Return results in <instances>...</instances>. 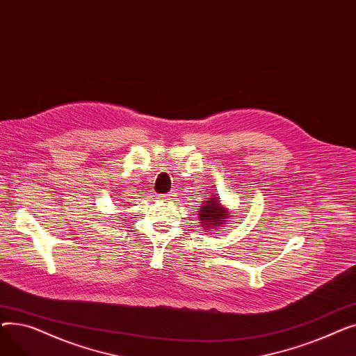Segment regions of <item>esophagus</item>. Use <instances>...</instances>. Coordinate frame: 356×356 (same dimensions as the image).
Instances as JSON below:
<instances>
[{"label":"esophagus","instance_id":"esophagus-1","mask_svg":"<svg viewBox=\"0 0 356 356\" xmlns=\"http://www.w3.org/2000/svg\"><path fill=\"white\" fill-rule=\"evenodd\" d=\"M170 196H172V195H160L157 199H160V200H168V199H170Z\"/></svg>","mask_w":356,"mask_h":356}]
</instances>
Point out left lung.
Returning a JSON list of instances; mask_svg holds the SVG:
<instances>
[{
  "label": "left lung",
  "instance_id": "8db88e82",
  "mask_svg": "<svg viewBox=\"0 0 356 356\" xmlns=\"http://www.w3.org/2000/svg\"><path fill=\"white\" fill-rule=\"evenodd\" d=\"M197 215L202 229L219 231L225 227V223L231 218V211L225 204H222L220 197L218 195H212L202 203Z\"/></svg>",
  "mask_w": 356,
  "mask_h": 356
}]
</instances>
